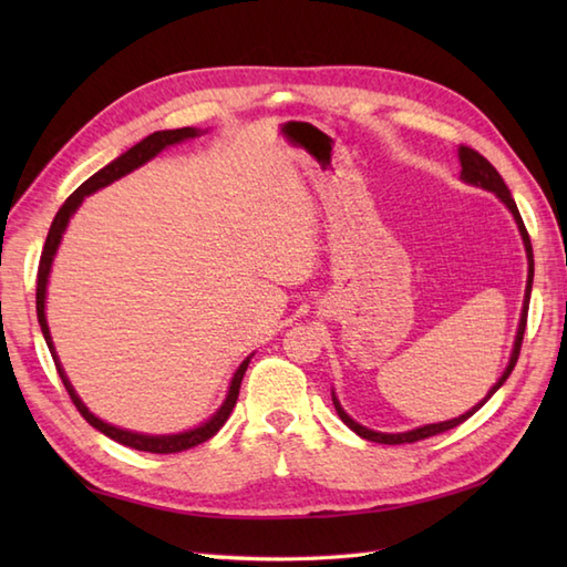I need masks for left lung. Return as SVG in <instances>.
<instances>
[{
	"instance_id": "1",
	"label": "left lung",
	"mask_w": 567,
	"mask_h": 567,
	"mask_svg": "<svg viewBox=\"0 0 567 567\" xmlns=\"http://www.w3.org/2000/svg\"><path fill=\"white\" fill-rule=\"evenodd\" d=\"M457 161H461V167H463V171H461V179H463V183L473 185V187H483V189L492 192V195H497V197L504 202V207H507V209L512 212L516 226H519V234H522L524 248H526V260H528L526 292H524V307H522V317H519V329H516V339H514V348H512L509 363H507V368H504L502 378H499L495 384H492L485 400L480 402V404H475L473 409H467L465 414L455 416V419H449V421H439V424H426V426H419V429H412V431H402V433H382V431H372V429H368V426H363V424H358L355 419H351V416L346 414V409L341 406V402H339V396H336V392H331L336 412H339V416H341L343 424H346L348 429H351V431H355L360 439H368V441H375V443L396 445V443H414V441H421V439L436 436V433H443V431H449V429H455L457 424H463L465 419L473 416V414L477 412V409L483 406V404L489 400V396L495 394V392L502 388L504 382H507V378L512 375V370H514V365H516V358H519L522 341H524V331H526L528 299H532V285H534V250H532V238H528V234H526V226H524V221H522V214H519V209H516V202L512 199V192H509V187L504 185L502 175L495 171V167H492V163H489L487 158H483V155H480L477 151L467 148V146H461V148H457Z\"/></svg>"
}]
</instances>
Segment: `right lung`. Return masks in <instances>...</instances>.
<instances>
[{
    "mask_svg": "<svg viewBox=\"0 0 567 567\" xmlns=\"http://www.w3.org/2000/svg\"><path fill=\"white\" fill-rule=\"evenodd\" d=\"M202 134H204L202 128H192V126L171 128V131H155V134H151V136L143 138L141 143H136L134 148H128L126 153L118 155V158H114L110 165H104L100 173H94L90 179H84V183L65 199L63 207L58 209L55 219L51 224V231H48V238H45V246H43V252H41V262H39V282H35V315H39V323H41L43 339L48 343V351H51V355L55 360L58 375H60V380H63L72 404H75L78 412L84 419H87V424L94 426L97 431H102L104 436H110V439H114L116 443H122V445H128V449L146 451V453H179V451L195 449V445H199L204 441H209L214 433L226 424V419L231 416V412H234L236 400H238V390H240V380H244V375H246V368L250 363L252 353L234 372L231 384H228V392H226L224 404L216 409V412L207 421H204V424H199L195 429H187V431H179V433H165V436H151V433H138V431H128V429H122V426L106 424V421H102L100 416H94L90 409L84 406V402L78 396L75 388H72V384H70L63 365H60V358L55 353V346H53V339H51V329H48V321H45L48 275H51L53 258H55V252H58L60 240H63V234H65V228H68V224L72 219V214L78 212V207H80L84 197L92 195V192L106 187V185H112L114 179H118V177L134 173L136 167L146 165L163 148L175 146V143H183V141H189V138H197Z\"/></svg>",
    "mask_w": 567,
    "mask_h": 567,
    "instance_id": "1",
    "label": "right lung"
}]
</instances>
